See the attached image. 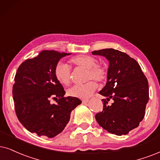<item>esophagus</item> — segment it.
Returning a JSON list of instances; mask_svg holds the SVG:
<instances>
[{"mask_svg":"<svg viewBox=\"0 0 160 160\" xmlns=\"http://www.w3.org/2000/svg\"><path fill=\"white\" fill-rule=\"evenodd\" d=\"M88 99H83V100H82V102H83V103H86V102H88Z\"/></svg>","mask_w":160,"mask_h":160,"instance_id":"34e87169","label":"esophagus"}]
</instances>
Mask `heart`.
Returning a JSON list of instances; mask_svg holds the SVG:
<instances>
[{
    "label": "heart",
    "mask_w": 160,
    "mask_h": 160,
    "mask_svg": "<svg viewBox=\"0 0 160 160\" xmlns=\"http://www.w3.org/2000/svg\"><path fill=\"white\" fill-rule=\"evenodd\" d=\"M70 61L77 67L86 70L85 79L88 80L86 83L77 85L70 88L67 93L71 97L78 98H88L98 87V84L95 80L102 82L107 79L108 72L106 68L103 66L97 64V60L94 57L81 54L72 58ZM71 72V67L65 62H59L54 70L56 79L60 83L64 86H68L70 84Z\"/></svg>",
    "instance_id": "b5f03b06"
}]
</instances>
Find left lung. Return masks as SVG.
<instances>
[{
    "mask_svg": "<svg viewBox=\"0 0 160 160\" xmlns=\"http://www.w3.org/2000/svg\"><path fill=\"white\" fill-rule=\"evenodd\" d=\"M92 53L103 56L109 62L106 85L99 92L107 98L102 99L103 109L95 115V119L111 134H128L144 118L149 100L147 78L138 62L124 52L105 48ZM111 98L114 102L108 106Z\"/></svg>",
    "mask_w": 160,
    "mask_h": 160,
    "instance_id": "1",
    "label": "left lung"
}]
</instances>
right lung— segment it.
<instances>
[{
	"instance_id": "1",
	"label": "right lung",
	"mask_w": 160,
	"mask_h": 160,
	"mask_svg": "<svg viewBox=\"0 0 160 160\" xmlns=\"http://www.w3.org/2000/svg\"><path fill=\"white\" fill-rule=\"evenodd\" d=\"M69 53L44 50L22 62L15 77L12 94L18 119L28 131L48 138L62 132L71 112L81 100L67 97L54 74L59 60ZM56 100L52 104L51 100Z\"/></svg>"
}]
</instances>
